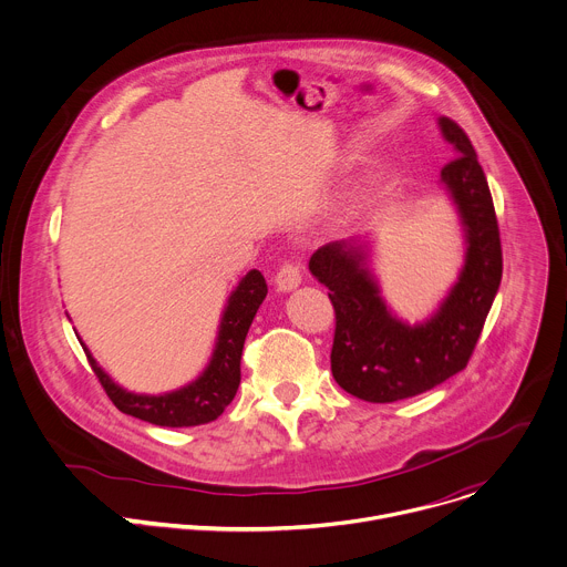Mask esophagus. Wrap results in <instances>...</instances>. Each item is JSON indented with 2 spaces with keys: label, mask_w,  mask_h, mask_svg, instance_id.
<instances>
[{
  "label": "esophagus",
  "mask_w": 567,
  "mask_h": 567,
  "mask_svg": "<svg viewBox=\"0 0 567 567\" xmlns=\"http://www.w3.org/2000/svg\"><path fill=\"white\" fill-rule=\"evenodd\" d=\"M274 282H276V289H278V291H282V293H289V291L298 289V287H300V282H302L300 267H298V265H293V262H289V265L280 267V271L276 274Z\"/></svg>",
  "instance_id": "obj_1"
}]
</instances>
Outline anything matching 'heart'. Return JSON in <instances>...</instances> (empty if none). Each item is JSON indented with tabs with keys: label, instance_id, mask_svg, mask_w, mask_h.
<instances>
[{
	"label": "heart",
	"instance_id": "b5f03b06",
	"mask_svg": "<svg viewBox=\"0 0 567 567\" xmlns=\"http://www.w3.org/2000/svg\"><path fill=\"white\" fill-rule=\"evenodd\" d=\"M365 204H368V199H365L363 195H357V197L346 199V202L339 206V210H341L343 217H357V215L365 208Z\"/></svg>",
	"mask_w": 567,
	"mask_h": 567
}]
</instances>
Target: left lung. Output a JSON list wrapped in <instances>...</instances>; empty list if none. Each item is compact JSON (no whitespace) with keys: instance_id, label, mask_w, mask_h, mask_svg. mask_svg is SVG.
<instances>
[{"instance_id":"1","label":"left lung","mask_w":567,"mask_h":567,"mask_svg":"<svg viewBox=\"0 0 567 567\" xmlns=\"http://www.w3.org/2000/svg\"><path fill=\"white\" fill-rule=\"evenodd\" d=\"M437 127L455 154L440 173V186L464 237V265L437 309L413 326L392 311L372 271L370 237L330 241L309 260L337 311L332 374L363 401L409 399L464 370L501 287V233L487 177L462 127L446 116Z\"/></svg>"}]
</instances>
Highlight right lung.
Segmentation results:
<instances>
[{
	"mask_svg": "<svg viewBox=\"0 0 567 567\" xmlns=\"http://www.w3.org/2000/svg\"><path fill=\"white\" fill-rule=\"evenodd\" d=\"M265 298V276L258 269H251L237 282L226 300L208 365L195 381L171 392L138 394L125 390L101 368V363L92 357L90 348L83 341H80V346H83L92 370L96 372L101 385L121 413L168 429L208 424L224 413V409L237 392L241 348H245V339Z\"/></svg>",
	"mask_w": 567,
	"mask_h": 567,
	"instance_id": "right-lung-1",
	"label": "right lung"
}]
</instances>
